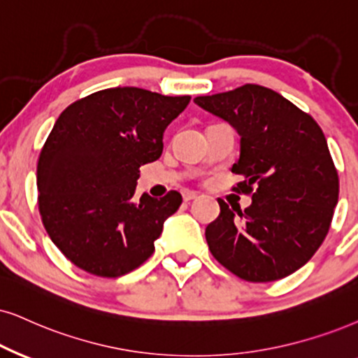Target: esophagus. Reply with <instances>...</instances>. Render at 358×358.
<instances>
[{
  "label": "esophagus",
  "instance_id": "esophagus-1",
  "mask_svg": "<svg viewBox=\"0 0 358 358\" xmlns=\"http://www.w3.org/2000/svg\"><path fill=\"white\" fill-rule=\"evenodd\" d=\"M196 198H198V193H194V192H188V189H185V192H183V200H185V201L196 200Z\"/></svg>",
  "mask_w": 358,
  "mask_h": 358
}]
</instances>
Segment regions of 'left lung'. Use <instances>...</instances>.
I'll return each mask as SVG.
<instances>
[{
	"label": "left lung",
	"mask_w": 358,
	"mask_h": 358,
	"mask_svg": "<svg viewBox=\"0 0 358 358\" xmlns=\"http://www.w3.org/2000/svg\"><path fill=\"white\" fill-rule=\"evenodd\" d=\"M194 103L231 124L241 153L234 192L252 194L233 211L223 200L206 226L215 259L238 278L271 282L296 273L327 236L338 201V175L322 129L280 94L256 84L200 96Z\"/></svg>",
	"instance_id": "left-lung-1"
}]
</instances>
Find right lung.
Returning <instances> with one entry per match:
<instances>
[{
    "label": "right lung",
    "instance_id": "right-lung-1",
    "mask_svg": "<svg viewBox=\"0 0 358 358\" xmlns=\"http://www.w3.org/2000/svg\"><path fill=\"white\" fill-rule=\"evenodd\" d=\"M189 96L103 89L59 115L38 160V205L52 243L72 264L119 278L155 251L182 194L134 200L140 166L160 158L164 132Z\"/></svg>",
    "mask_w": 358,
    "mask_h": 358
}]
</instances>
